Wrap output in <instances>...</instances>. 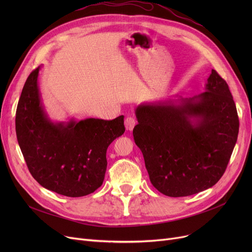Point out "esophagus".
<instances>
[{"mask_svg":"<svg viewBox=\"0 0 252 252\" xmlns=\"http://www.w3.org/2000/svg\"><path fill=\"white\" fill-rule=\"evenodd\" d=\"M136 124H137L136 119H135L134 117H131V116H127V117L126 118V121H125V126H126V128L127 130H131V129H133L134 126H136Z\"/></svg>","mask_w":252,"mask_h":252,"instance_id":"34e87169","label":"esophagus"}]
</instances>
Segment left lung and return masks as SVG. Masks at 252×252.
<instances>
[{"label":"left lung","instance_id":"obj_1","mask_svg":"<svg viewBox=\"0 0 252 252\" xmlns=\"http://www.w3.org/2000/svg\"><path fill=\"white\" fill-rule=\"evenodd\" d=\"M133 135L153 186L169 197L204 191L222 177L239 131L226 81L211 70L205 91L177 102L139 105Z\"/></svg>","mask_w":252,"mask_h":252}]
</instances>
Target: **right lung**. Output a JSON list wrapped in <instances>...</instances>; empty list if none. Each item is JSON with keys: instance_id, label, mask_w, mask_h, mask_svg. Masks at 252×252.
Returning <instances> with one entry per match:
<instances>
[{"instance_id": "add662e5", "label": "right lung", "mask_w": 252, "mask_h": 252, "mask_svg": "<svg viewBox=\"0 0 252 252\" xmlns=\"http://www.w3.org/2000/svg\"><path fill=\"white\" fill-rule=\"evenodd\" d=\"M38 71L26 79L16 110V136L26 165L50 191L67 197L91 194L104 181L108 146L125 133L124 115L52 123L41 101Z\"/></svg>"}]
</instances>
